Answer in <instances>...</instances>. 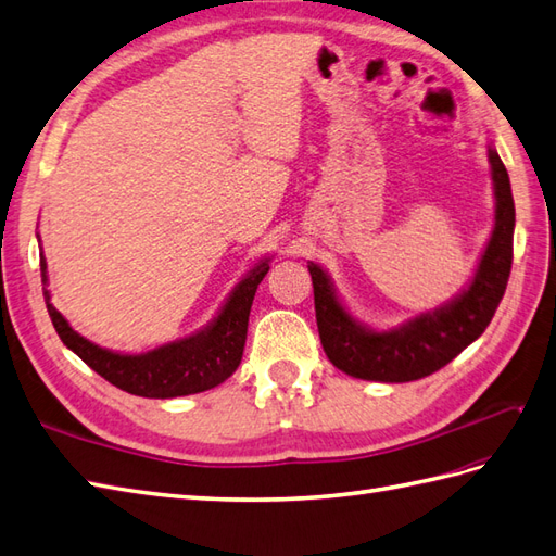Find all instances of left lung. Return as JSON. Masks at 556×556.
<instances>
[{"label":"left lung","mask_w":556,"mask_h":556,"mask_svg":"<svg viewBox=\"0 0 556 556\" xmlns=\"http://www.w3.org/2000/svg\"><path fill=\"white\" fill-rule=\"evenodd\" d=\"M495 225L469 287L451 303L406 321L392 331H371L354 321L338 301L329 275L317 263L307 269L315 287V312L321 348L340 371L378 382H408L439 371L486 331L501 305L509 269L511 237H515V199L507 168L489 148Z\"/></svg>","instance_id":"1"}]
</instances>
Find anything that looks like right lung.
Listing matches in <instances>:
<instances>
[{
  "instance_id": "obj_1",
  "label": "right lung",
  "mask_w": 556,
  "mask_h": 556,
  "mask_svg": "<svg viewBox=\"0 0 556 556\" xmlns=\"http://www.w3.org/2000/svg\"><path fill=\"white\" fill-rule=\"evenodd\" d=\"M39 269L41 283H47L45 253H39ZM267 258L255 265L237 283L227 303L223 305L220 315L206 329L142 354H119L93 345L91 340L81 338L65 321L61 312L51 305V295L47 289L45 301L55 333L98 376H103L115 388L136 396L170 400V396L197 394L216 388L237 371L241 354H244L253 295L267 275Z\"/></svg>"
}]
</instances>
